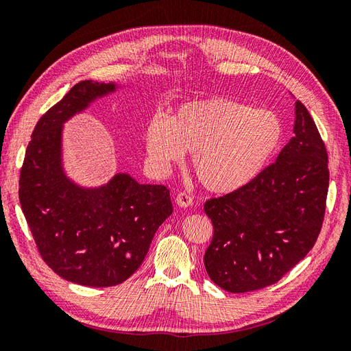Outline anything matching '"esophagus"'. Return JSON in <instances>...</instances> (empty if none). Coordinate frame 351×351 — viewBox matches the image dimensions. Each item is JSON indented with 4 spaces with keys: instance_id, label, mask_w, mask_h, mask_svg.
<instances>
[{
    "instance_id": "obj_1",
    "label": "esophagus",
    "mask_w": 351,
    "mask_h": 351,
    "mask_svg": "<svg viewBox=\"0 0 351 351\" xmlns=\"http://www.w3.org/2000/svg\"><path fill=\"white\" fill-rule=\"evenodd\" d=\"M176 202H177L178 206L189 208V206L193 205V197L190 196L189 193H186V192H180V193L177 195V197H176Z\"/></svg>"
}]
</instances>
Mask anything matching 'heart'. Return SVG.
<instances>
[{
	"label": "heart",
	"instance_id": "obj_1",
	"mask_svg": "<svg viewBox=\"0 0 351 351\" xmlns=\"http://www.w3.org/2000/svg\"><path fill=\"white\" fill-rule=\"evenodd\" d=\"M284 125L269 110H254L230 98L183 104L174 114H155L147 121L145 143L154 168L169 165L192 152L199 183L214 193H232L247 186L280 151Z\"/></svg>",
	"mask_w": 351,
	"mask_h": 351
}]
</instances>
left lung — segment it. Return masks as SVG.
<instances>
[{
  "label": "left lung",
  "instance_id": "left-lung-1",
  "mask_svg": "<svg viewBox=\"0 0 351 351\" xmlns=\"http://www.w3.org/2000/svg\"><path fill=\"white\" fill-rule=\"evenodd\" d=\"M328 184L324 141L309 111L295 101L294 136L277 161L247 186L206 200L214 226L204 258L209 278L230 293L280 281L319 236Z\"/></svg>",
  "mask_w": 351,
  "mask_h": 351
}]
</instances>
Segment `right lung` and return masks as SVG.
Wrapping results in <instances>:
<instances>
[{
  "mask_svg": "<svg viewBox=\"0 0 351 351\" xmlns=\"http://www.w3.org/2000/svg\"><path fill=\"white\" fill-rule=\"evenodd\" d=\"M83 80L40 117L27 145L19 199L42 259L61 278L88 287L124 282L141 267L158 227L173 214L169 190L115 174L83 189L61 164L62 123L115 90Z\"/></svg>",
  "mask_w": 351,
  "mask_h": 351,
  "instance_id": "right-lung-1",
  "label": "right lung"
}]
</instances>
